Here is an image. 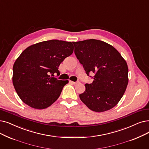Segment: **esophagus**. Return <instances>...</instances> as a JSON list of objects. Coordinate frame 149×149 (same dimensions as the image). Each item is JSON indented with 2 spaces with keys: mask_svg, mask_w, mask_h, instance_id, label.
<instances>
[{
  "mask_svg": "<svg viewBox=\"0 0 149 149\" xmlns=\"http://www.w3.org/2000/svg\"><path fill=\"white\" fill-rule=\"evenodd\" d=\"M70 82L71 83L74 84V85H75V84H77V83H79V81H76V82H74V81H70Z\"/></svg>",
  "mask_w": 149,
  "mask_h": 149,
  "instance_id": "34e87169",
  "label": "esophagus"
}]
</instances>
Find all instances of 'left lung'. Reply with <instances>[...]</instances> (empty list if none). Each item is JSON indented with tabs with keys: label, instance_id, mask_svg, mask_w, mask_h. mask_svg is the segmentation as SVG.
<instances>
[{
	"label": "left lung",
	"instance_id": "obj_1",
	"mask_svg": "<svg viewBox=\"0 0 149 149\" xmlns=\"http://www.w3.org/2000/svg\"><path fill=\"white\" fill-rule=\"evenodd\" d=\"M77 58L88 76L94 73L92 83H86L80 100L92 111L111 109L124 95L128 82V69L119 52L108 43L90 39L72 42Z\"/></svg>",
	"mask_w": 149,
	"mask_h": 149
}]
</instances>
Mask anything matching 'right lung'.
<instances>
[{
	"label": "right lung",
	"instance_id": "obj_1",
	"mask_svg": "<svg viewBox=\"0 0 149 149\" xmlns=\"http://www.w3.org/2000/svg\"><path fill=\"white\" fill-rule=\"evenodd\" d=\"M71 42L52 40L25 49L13 68V83L20 99L29 107L44 109L59 97L68 80H58L61 63L73 53Z\"/></svg>",
	"mask_w": 149,
	"mask_h": 149
}]
</instances>
